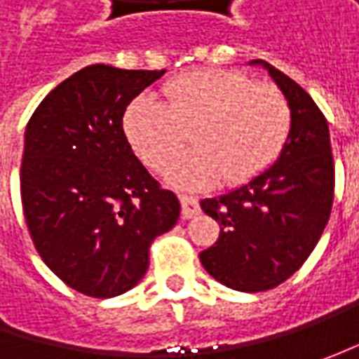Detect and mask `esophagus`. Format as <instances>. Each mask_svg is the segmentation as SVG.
I'll return each mask as SVG.
<instances>
[{
  "instance_id": "1",
  "label": "esophagus",
  "mask_w": 359,
  "mask_h": 359,
  "mask_svg": "<svg viewBox=\"0 0 359 359\" xmlns=\"http://www.w3.org/2000/svg\"><path fill=\"white\" fill-rule=\"evenodd\" d=\"M177 198H180V203H182V217L184 219H189V217L200 214V201H198V198L187 196V194H180Z\"/></svg>"
}]
</instances>
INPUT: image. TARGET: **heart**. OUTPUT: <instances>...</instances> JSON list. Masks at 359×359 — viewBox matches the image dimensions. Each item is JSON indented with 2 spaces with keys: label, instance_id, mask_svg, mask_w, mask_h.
Listing matches in <instances>:
<instances>
[{
  "label": "heart",
  "instance_id": "obj_1",
  "mask_svg": "<svg viewBox=\"0 0 359 359\" xmlns=\"http://www.w3.org/2000/svg\"><path fill=\"white\" fill-rule=\"evenodd\" d=\"M161 97H135L126 109L123 130L135 154L156 172L172 163L189 130L194 149L168 170L180 186L250 182L280 156L290 131L283 91L233 69L187 72L168 81Z\"/></svg>",
  "mask_w": 359,
  "mask_h": 359
}]
</instances>
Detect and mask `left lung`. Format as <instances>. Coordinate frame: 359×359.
<instances>
[{
    "instance_id": "8db88e82",
    "label": "left lung",
    "mask_w": 359,
    "mask_h": 359,
    "mask_svg": "<svg viewBox=\"0 0 359 359\" xmlns=\"http://www.w3.org/2000/svg\"><path fill=\"white\" fill-rule=\"evenodd\" d=\"M290 104L292 126L280 158L245 186L201 200L219 238L201 266L238 292H266L304 266L322 238L334 203V156L327 119L310 93L262 60Z\"/></svg>"
}]
</instances>
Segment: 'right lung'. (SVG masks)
<instances>
[{
    "label": "right lung",
    "instance_id": "1",
    "mask_svg": "<svg viewBox=\"0 0 359 359\" xmlns=\"http://www.w3.org/2000/svg\"><path fill=\"white\" fill-rule=\"evenodd\" d=\"M165 74L88 65L37 105L25 128L20 189L39 257L90 297L131 290L149 248L180 217V201L135 158L123 114Z\"/></svg>",
    "mask_w": 359,
    "mask_h": 359
}]
</instances>
